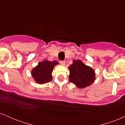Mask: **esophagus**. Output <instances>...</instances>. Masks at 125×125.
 I'll list each match as a JSON object with an SVG mask.
<instances>
[{
  "mask_svg": "<svg viewBox=\"0 0 125 125\" xmlns=\"http://www.w3.org/2000/svg\"><path fill=\"white\" fill-rule=\"evenodd\" d=\"M60 63H61L62 65H64V64H65V62L63 61H60Z\"/></svg>",
  "mask_w": 125,
  "mask_h": 125,
  "instance_id": "obj_1",
  "label": "esophagus"
}]
</instances>
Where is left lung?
I'll return each mask as SVG.
<instances>
[{
  "label": "left lung",
  "mask_w": 125,
  "mask_h": 125,
  "mask_svg": "<svg viewBox=\"0 0 125 125\" xmlns=\"http://www.w3.org/2000/svg\"><path fill=\"white\" fill-rule=\"evenodd\" d=\"M70 72L69 81L79 88H84L89 86L94 81V70L83 63L80 60H74L69 67Z\"/></svg>",
  "instance_id": "1"
}]
</instances>
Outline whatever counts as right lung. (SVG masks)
I'll return each mask as SVG.
<instances>
[{
    "instance_id": "right-lung-1",
    "label": "right lung",
    "mask_w": 125,
    "mask_h": 125,
    "mask_svg": "<svg viewBox=\"0 0 125 125\" xmlns=\"http://www.w3.org/2000/svg\"><path fill=\"white\" fill-rule=\"evenodd\" d=\"M58 64L57 61H44L39 63L38 65L31 71V75L37 83L44 84L52 80V73L54 66Z\"/></svg>"
}]
</instances>
